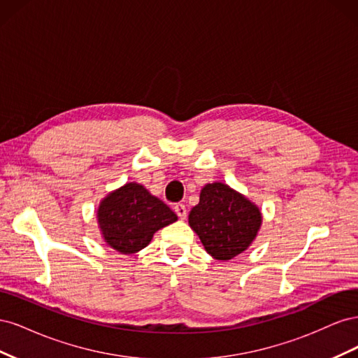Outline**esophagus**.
Returning a JSON list of instances; mask_svg holds the SVG:
<instances>
[{"label": "esophagus", "instance_id": "esophagus-1", "mask_svg": "<svg viewBox=\"0 0 358 358\" xmlns=\"http://www.w3.org/2000/svg\"><path fill=\"white\" fill-rule=\"evenodd\" d=\"M175 212H176V215L179 216L180 220H187V208L183 204H176L175 206Z\"/></svg>", "mask_w": 358, "mask_h": 358}]
</instances>
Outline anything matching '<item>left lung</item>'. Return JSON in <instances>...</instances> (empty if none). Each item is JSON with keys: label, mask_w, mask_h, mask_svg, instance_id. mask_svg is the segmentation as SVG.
<instances>
[{"label": "left lung", "mask_w": 358, "mask_h": 358, "mask_svg": "<svg viewBox=\"0 0 358 358\" xmlns=\"http://www.w3.org/2000/svg\"><path fill=\"white\" fill-rule=\"evenodd\" d=\"M188 224L212 258L229 262L252 245L262 229L258 206L224 182L206 183Z\"/></svg>", "instance_id": "obj_1"}]
</instances>
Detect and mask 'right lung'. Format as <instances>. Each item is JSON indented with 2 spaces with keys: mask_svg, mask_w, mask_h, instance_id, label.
Here are the masks:
<instances>
[{
  "mask_svg": "<svg viewBox=\"0 0 358 358\" xmlns=\"http://www.w3.org/2000/svg\"><path fill=\"white\" fill-rule=\"evenodd\" d=\"M175 221L178 215L137 182L107 194L96 209L103 241L125 255L142 251L158 230Z\"/></svg>",
  "mask_w": 358,
  "mask_h": 358,
  "instance_id": "obj_1",
  "label": "right lung"
}]
</instances>
